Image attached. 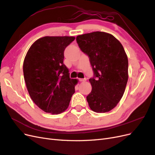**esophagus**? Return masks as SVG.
<instances>
[{
    "instance_id": "esophagus-1",
    "label": "esophagus",
    "mask_w": 155,
    "mask_h": 155,
    "mask_svg": "<svg viewBox=\"0 0 155 155\" xmlns=\"http://www.w3.org/2000/svg\"><path fill=\"white\" fill-rule=\"evenodd\" d=\"M79 80L80 81H81V82H85V81H87V79H86V78H84V79H79Z\"/></svg>"
}]
</instances>
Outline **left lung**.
I'll return each instance as SVG.
<instances>
[{"label": "left lung", "instance_id": "left-lung-1", "mask_svg": "<svg viewBox=\"0 0 155 155\" xmlns=\"http://www.w3.org/2000/svg\"><path fill=\"white\" fill-rule=\"evenodd\" d=\"M90 59L94 76L89 79L92 91L87 96L91 109L104 113L113 109L122 97L128 81V58L122 45L113 35L94 31L76 37Z\"/></svg>", "mask_w": 155, "mask_h": 155}]
</instances>
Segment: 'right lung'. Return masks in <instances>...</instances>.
<instances>
[{"mask_svg":"<svg viewBox=\"0 0 155 155\" xmlns=\"http://www.w3.org/2000/svg\"><path fill=\"white\" fill-rule=\"evenodd\" d=\"M72 36H45L31 45L25 56L23 73L27 90L35 105L45 112L59 114L67 109L77 79L69 78L63 63L64 51Z\"/></svg>","mask_w":155,"mask_h":155,"instance_id":"1","label":"right lung"}]
</instances>
